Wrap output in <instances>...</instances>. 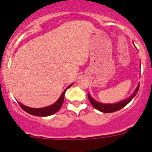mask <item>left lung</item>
I'll return each mask as SVG.
<instances>
[{
  "mask_svg": "<svg viewBox=\"0 0 152 152\" xmlns=\"http://www.w3.org/2000/svg\"><path fill=\"white\" fill-rule=\"evenodd\" d=\"M139 84L137 86L136 89L135 90L134 93L130 96H129L128 98H126V100H123V101L118 102L116 103H100V102H97L96 100H95L91 95L88 94V99H89L90 102L92 104V106L94 107L95 109H96L97 110L100 111V112L103 113H113L115 112V111L119 110H121L122 108L126 106L131 101L134 97H135V95L137 94V93L139 91Z\"/></svg>",
  "mask_w": 152,
  "mask_h": 152,
  "instance_id": "obj_1",
  "label": "left lung"
}]
</instances>
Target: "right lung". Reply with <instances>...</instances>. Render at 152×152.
<instances>
[{"mask_svg":"<svg viewBox=\"0 0 152 152\" xmlns=\"http://www.w3.org/2000/svg\"><path fill=\"white\" fill-rule=\"evenodd\" d=\"M73 84H70L66 89L63 91V93L61 94V95L60 96V97L58 99L57 101L55 103L52 104V105L49 106V107H42V108H32V107H26V106H24L22 103H19V105L20 106L21 108L24 111H26V113H29L30 115H33V116H51L52 114L56 113L59 110L60 108L61 107L63 104V101H64V94L66 92L67 89L71 87Z\"/></svg>","mask_w":152,"mask_h":152,"instance_id":"1","label":"right lung"}]
</instances>
